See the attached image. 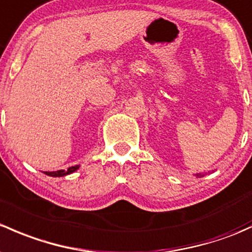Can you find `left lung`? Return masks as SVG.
I'll use <instances>...</instances> for the list:
<instances>
[{
  "mask_svg": "<svg viewBox=\"0 0 252 252\" xmlns=\"http://www.w3.org/2000/svg\"><path fill=\"white\" fill-rule=\"evenodd\" d=\"M204 175H205V174H202V173H199V174H195V176H197V177H203Z\"/></svg>",
  "mask_w": 252,
  "mask_h": 252,
  "instance_id": "obj_1",
  "label": "left lung"
}]
</instances>
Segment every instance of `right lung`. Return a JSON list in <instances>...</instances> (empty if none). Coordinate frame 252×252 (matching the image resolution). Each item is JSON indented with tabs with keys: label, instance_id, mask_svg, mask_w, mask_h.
<instances>
[{
	"label": "right lung",
	"instance_id": "obj_1",
	"mask_svg": "<svg viewBox=\"0 0 252 252\" xmlns=\"http://www.w3.org/2000/svg\"><path fill=\"white\" fill-rule=\"evenodd\" d=\"M79 168V165H75V166H70L67 170H57V171H44V174L48 175V176H53V177H62V176H66L68 174H72L73 171H76Z\"/></svg>",
	"mask_w": 252,
	"mask_h": 252
}]
</instances>
